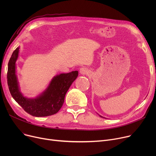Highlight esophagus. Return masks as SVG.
<instances>
[{"label": "esophagus", "mask_w": 156, "mask_h": 156, "mask_svg": "<svg viewBox=\"0 0 156 156\" xmlns=\"http://www.w3.org/2000/svg\"><path fill=\"white\" fill-rule=\"evenodd\" d=\"M88 73V70L86 68H81L80 69V73L81 74V75H87Z\"/></svg>", "instance_id": "1"}]
</instances>
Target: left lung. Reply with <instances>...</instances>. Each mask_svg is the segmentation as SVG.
Here are the masks:
<instances>
[{
  "label": "left lung",
  "instance_id": "left-lung-1",
  "mask_svg": "<svg viewBox=\"0 0 156 156\" xmlns=\"http://www.w3.org/2000/svg\"><path fill=\"white\" fill-rule=\"evenodd\" d=\"M99 116H100L101 118H104V117H102V116H101V115H99Z\"/></svg>",
  "mask_w": 156,
  "mask_h": 156
}]
</instances>
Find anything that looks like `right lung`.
I'll list each match as a JSON object with an SVG mask.
<instances>
[{
  "label": "right lung",
  "mask_w": 156,
  "mask_h": 156,
  "mask_svg": "<svg viewBox=\"0 0 156 156\" xmlns=\"http://www.w3.org/2000/svg\"><path fill=\"white\" fill-rule=\"evenodd\" d=\"M19 49L20 47L16 48L8 63L7 84L13 99L33 116L44 117L56 114L62 106L66 94L77 78L78 71L61 73L54 76L44 92L35 99H28L20 92L16 74V61L18 57Z\"/></svg>",
  "instance_id": "obj_1"
}]
</instances>
